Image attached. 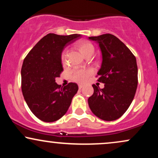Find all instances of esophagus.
<instances>
[{
    "mask_svg": "<svg viewBox=\"0 0 158 158\" xmlns=\"http://www.w3.org/2000/svg\"><path fill=\"white\" fill-rule=\"evenodd\" d=\"M84 88V85H81V84H79V89H81V88Z\"/></svg>",
    "mask_w": 158,
    "mask_h": 158,
    "instance_id": "34e87169",
    "label": "esophagus"
}]
</instances>
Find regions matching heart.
Here are the masks:
<instances>
[{"label":"heart","mask_w":158,"mask_h":158,"mask_svg":"<svg viewBox=\"0 0 158 158\" xmlns=\"http://www.w3.org/2000/svg\"><path fill=\"white\" fill-rule=\"evenodd\" d=\"M77 48L84 56L90 53V52H94V45L89 41H81L77 44ZM64 52H63L62 55H61V60L64 61ZM91 74L92 70H74L71 73V79L73 81H78V82H85L88 80V79Z\"/></svg>","instance_id":"obj_1"}]
</instances>
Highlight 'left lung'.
<instances>
[{"instance_id":"left-lung-1","label":"left lung","mask_w":158,"mask_h":158,"mask_svg":"<svg viewBox=\"0 0 158 158\" xmlns=\"http://www.w3.org/2000/svg\"><path fill=\"white\" fill-rule=\"evenodd\" d=\"M99 44L102 64L97 72L98 81L104 88L93 85L94 94L88 102L91 111L106 121L117 119L133 101L137 88L135 56L124 43L111 34L88 37Z\"/></svg>"}]
</instances>
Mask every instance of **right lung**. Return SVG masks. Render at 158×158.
Here are the masks:
<instances>
[{"label": "right lung", "instance_id": "obj_1", "mask_svg": "<svg viewBox=\"0 0 158 158\" xmlns=\"http://www.w3.org/2000/svg\"><path fill=\"white\" fill-rule=\"evenodd\" d=\"M79 34L49 33L29 52L21 68V90L27 106L36 117L47 123L58 120L68 111L79 89L77 83L64 88L56 82L63 71L61 53Z\"/></svg>", "mask_w": 158, "mask_h": 158}]
</instances>
